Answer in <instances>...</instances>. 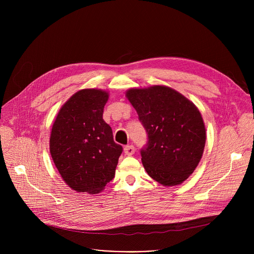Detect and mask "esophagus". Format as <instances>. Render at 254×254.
I'll list each match as a JSON object with an SVG mask.
<instances>
[{
  "label": "esophagus",
  "instance_id": "1",
  "mask_svg": "<svg viewBox=\"0 0 254 254\" xmlns=\"http://www.w3.org/2000/svg\"><path fill=\"white\" fill-rule=\"evenodd\" d=\"M124 151L127 156H131L134 154V147L132 146V144H127V146L125 147Z\"/></svg>",
  "mask_w": 254,
  "mask_h": 254
}]
</instances>
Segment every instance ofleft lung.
Returning <instances> with one entry per match:
<instances>
[{
  "instance_id": "8db88e82",
  "label": "left lung",
  "mask_w": 254,
  "mask_h": 254,
  "mask_svg": "<svg viewBox=\"0 0 254 254\" xmlns=\"http://www.w3.org/2000/svg\"><path fill=\"white\" fill-rule=\"evenodd\" d=\"M127 96L147 131L140 156L149 176L164 186L184 182L198 166L205 147L206 129L198 108L166 86L131 88Z\"/></svg>"
}]
</instances>
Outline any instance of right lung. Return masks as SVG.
Here are the masks:
<instances>
[{"mask_svg":"<svg viewBox=\"0 0 254 254\" xmlns=\"http://www.w3.org/2000/svg\"><path fill=\"white\" fill-rule=\"evenodd\" d=\"M108 94L82 89L61 107L52 127L50 153L66 184L96 194L115 177L123 147L102 118Z\"/></svg>","mask_w":254,"mask_h":254,"instance_id":"add662e5","label":"right lung"}]
</instances>
